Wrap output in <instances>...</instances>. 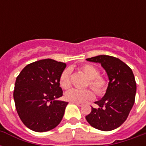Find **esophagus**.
<instances>
[{"instance_id": "1", "label": "esophagus", "mask_w": 146, "mask_h": 146, "mask_svg": "<svg viewBox=\"0 0 146 146\" xmlns=\"http://www.w3.org/2000/svg\"><path fill=\"white\" fill-rule=\"evenodd\" d=\"M71 103H73V104H76V105H77V106H79V107H81L82 105V104H80V103H76V102H71Z\"/></svg>"}]
</instances>
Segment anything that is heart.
Here are the masks:
<instances>
[{"label": "heart", "instance_id": "b5f03b06", "mask_svg": "<svg viewBox=\"0 0 146 146\" xmlns=\"http://www.w3.org/2000/svg\"><path fill=\"white\" fill-rule=\"evenodd\" d=\"M80 70L89 79L88 85L96 92V94L102 96L105 93L108 89V81L105 78L99 75V70L96 66L90 64H85L80 67ZM59 84L64 89H67L70 87V69L66 68L62 72L59 78ZM64 96L69 102L83 103L92 99L95 95L91 89L80 90L73 89L66 92Z\"/></svg>", "mask_w": 146, "mask_h": 146}]
</instances>
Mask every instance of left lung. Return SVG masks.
Listing matches in <instances>:
<instances>
[{"instance_id": "1", "label": "left lung", "mask_w": 146, "mask_h": 146, "mask_svg": "<svg viewBox=\"0 0 146 146\" xmlns=\"http://www.w3.org/2000/svg\"><path fill=\"white\" fill-rule=\"evenodd\" d=\"M86 60L101 64L109 82L103 98L95 102L98 108H92L86 119L99 130L117 129L127 120L135 102L136 83L133 73L122 60L108 55H99Z\"/></svg>"}]
</instances>
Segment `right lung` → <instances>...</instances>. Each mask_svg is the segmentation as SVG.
<instances>
[{"instance_id":"right-lung-1","label":"right lung","mask_w":146,"mask_h":146,"mask_svg":"<svg viewBox=\"0 0 146 146\" xmlns=\"http://www.w3.org/2000/svg\"><path fill=\"white\" fill-rule=\"evenodd\" d=\"M66 64L44 59L28 64L15 82L13 98L22 122L35 132H46L59 124L68 102L63 96L59 78Z\"/></svg>"}]
</instances>
